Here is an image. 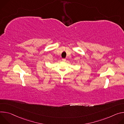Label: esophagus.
<instances>
[{"instance_id":"1","label":"esophagus","mask_w":124,"mask_h":124,"mask_svg":"<svg viewBox=\"0 0 124 124\" xmlns=\"http://www.w3.org/2000/svg\"><path fill=\"white\" fill-rule=\"evenodd\" d=\"M62 61H63V62H65V61H66V59H65V58H63V59H62Z\"/></svg>"}]
</instances>
